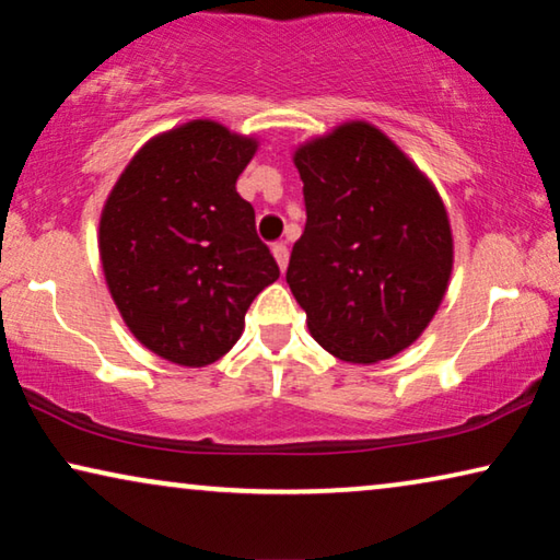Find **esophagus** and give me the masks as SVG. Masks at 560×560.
Returning a JSON list of instances; mask_svg holds the SVG:
<instances>
[{
    "label": "esophagus",
    "mask_w": 560,
    "mask_h": 560,
    "mask_svg": "<svg viewBox=\"0 0 560 560\" xmlns=\"http://www.w3.org/2000/svg\"><path fill=\"white\" fill-rule=\"evenodd\" d=\"M272 257H275V262H278L280 270L285 272V267H288V259H290V252H288L285 244H272Z\"/></svg>",
    "instance_id": "1"
}]
</instances>
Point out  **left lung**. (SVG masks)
<instances>
[{
    "mask_svg": "<svg viewBox=\"0 0 560 560\" xmlns=\"http://www.w3.org/2000/svg\"><path fill=\"white\" fill-rule=\"evenodd\" d=\"M305 232L288 285L313 339L349 364L418 341L448 290L454 236L431 178L370 121L298 144Z\"/></svg>",
    "mask_w": 560,
    "mask_h": 560,
    "instance_id": "obj_1",
    "label": "left lung"
}]
</instances>
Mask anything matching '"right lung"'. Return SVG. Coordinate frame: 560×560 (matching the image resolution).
I'll return each mask as SVG.
<instances>
[{"label": "right lung", "mask_w": 560, "mask_h": 560, "mask_svg": "<svg viewBox=\"0 0 560 560\" xmlns=\"http://www.w3.org/2000/svg\"><path fill=\"white\" fill-rule=\"evenodd\" d=\"M257 137L190 119L142 144L98 219V257L144 349L206 366L240 341L249 305L280 278L255 209L236 194Z\"/></svg>", "instance_id": "obj_1"}]
</instances>
